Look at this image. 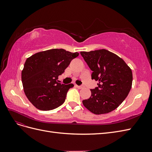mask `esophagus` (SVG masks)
<instances>
[{"label": "esophagus", "mask_w": 152, "mask_h": 152, "mask_svg": "<svg viewBox=\"0 0 152 152\" xmlns=\"http://www.w3.org/2000/svg\"><path fill=\"white\" fill-rule=\"evenodd\" d=\"M76 87H77L78 89H82L83 88V86H78V85H75Z\"/></svg>", "instance_id": "obj_1"}]
</instances>
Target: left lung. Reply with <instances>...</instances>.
I'll use <instances>...</instances> for the list:
<instances>
[{"label":"left lung","instance_id":"left-lung-1","mask_svg":"<svg viewBox=\"0 0 152 152\" xmlns=\"http://www.w3.org/2000/svg\"><path fill=\"white\" fill-rule=\"evenodd\" d=\"M89 68L91 79L98 81L91 89V97L82 101L84 107L96 115L115 110L126 98L131 89L132 73L126 62L106 49L80 52Z\"/></svg>","mask_w":152,"mask_h":152}]
</instances>
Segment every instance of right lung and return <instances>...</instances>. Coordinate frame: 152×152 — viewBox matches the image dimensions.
Masks as SVG:
<instances>
[{
  "instance_id": "add662e5",
  "label": "right lung",
  "mask_w": 152,
  "mask_h": 152,
  "mask_svg": "<svg viewBox=\"0 0 152 152\" xmlns=\"http://www.w3.org/2000/svg\"><path fill=\"white\" fill-rule=\"evenodd\" d=\"M79 53L63 49L39 52L26 59L21 72V80L27 98L37 109L48 111L65 102L67 92L74 85L58 82L73 59Z\"/></svg>"
}]
</instances>
